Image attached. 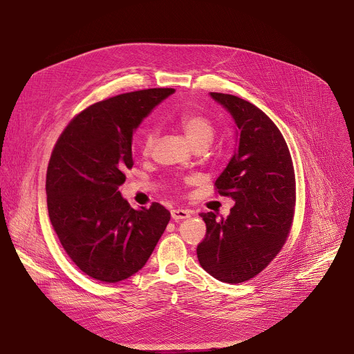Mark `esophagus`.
<instances>
[{
  "label": "esophagus",
  "mask_w": 354,
  "mask_h": 354,
  "mask_svg": "<svg viewBox=\"0 0 354 354\" xmlns=\"http://www.w3.org/2000/svg\"><path fill=\"white\" fill-rule=\"evenodd\" d=\"M171 216L175 221L178 220H186L190 217V212L189 210H182V209H175L171 212Z\"/></svg>",
  "instance_id": "obj_1"
}]
</instances>
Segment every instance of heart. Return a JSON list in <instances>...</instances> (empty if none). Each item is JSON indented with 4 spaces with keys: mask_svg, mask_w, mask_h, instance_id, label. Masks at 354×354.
Returning <instances> with one entry per match:
<instances>
[{
    "mask_svg": "<svg viewBox=\"0 0 354 354\" xmlns=\"http://www.w3.org/2000/svg\"><path fill=\"white\" fill-rule=\"evenodd\" d=\"M175 124L185 133L189 142L196 148L207 147L214 137V124L200 113H182L175 119ZM156 142V133L148 131L142 140V153L148 154Z\"/></svg>",
    "mask_w": 354,
    "mask_h": 354,
    "instance_id": "1",
    "label": "heart"
}]
</instances>
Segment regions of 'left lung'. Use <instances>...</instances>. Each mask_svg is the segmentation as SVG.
<instances>
[{"mask_svg":"<svg viewBox=\"0 0 354 354\" xmlns=\"http://www.w3.org/2000/svg\"><path fill=\"white\" fill-rule=\"evenodd\" d=\"M234 119L236 149L216 180L235 205L227 218L201 213L206 236L198 262L224 283L259 274L279 254L291 228L295 178L288 147L276 124L255 105L228 93L210 92Z\"/></svg>","mask_w":354,"mask_h":354,"instance_id":"left-lung-1","label":"left lung"}]
</instances>
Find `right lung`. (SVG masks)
<instances>
[{
    "label": "right lung",
    "instance_id": "add662e5",
    "mask_svg": "<svg viewBox=\"0 0 354 354\" xmlns=\"http://www.w3.org/2000/svg\"><path fill=\"white\" fill-rule=\"evenodd\" d=\"M172 88L122 93L77 115L57 140L46 176L52 225L89 277L118 283L153 254L171 213L160 203L134 210L119 192L133 168V134Z\"/></svg>",
    "mask_w": 354,
    "mask_h": 354
}]
</instances>
